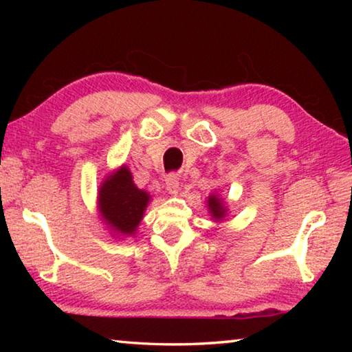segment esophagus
I'll return each instance as SVG.
<instances>
[{
    "instance_id": "34e87169",
    "label": "esophagus",
    "mask_w": 352,
    "mask_h": 352,
    "mask_svg": "<svg viewBox=\"0 0 352 352\" xmlns=\"http://www.w3.org/2000/svg\"><path fill=\"white\" fill-rule=\"evenodd\" d=\"M166 189H168V192L172 195L178 194V189H180V182H178V177L175 174H170L166 177Z\"/></svg>"
}]
</instances>
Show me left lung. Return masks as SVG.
<instances>
[{
	"label": "left lung",
	"mask_w": 352,
	"mask_h": 352,
	"mask_svg": "<svg viewBox=\"0 0 352 352\" xmlns=\"http://www.w3.org/2000/svg\"><path fill=\"white\" fill-rule=\"evenodd\" d=\"M208 206H210V211L214 219H222L225 216L223 206L220 204V199H217L216 195H211V197L208 199Z\"/></svg>",
	"instance_id": "1"
}]
</instances>
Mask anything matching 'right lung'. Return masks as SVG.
<instances>
[{
  "instance_id": "add662e5",
  "label": "right lung",
  "mask_w": 352,
  "mask_h": 352,
  "mask_svg": "<svg viewBox=\"0 0 352 352\" xmlns=\"http://www.w3.org/2000/svg\"><path fill=\"white\" fill-rule=\"evenodd\" d=\"M148 204V194L135 186L132 174L121 168L99 190V208L107 223L121 234H133Z\"/></svg>"
}]
</instances>
